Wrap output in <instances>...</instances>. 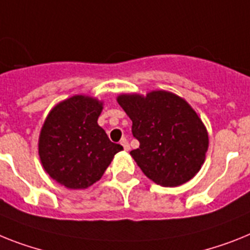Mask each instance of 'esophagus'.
<instances>
[{
    "label": "esophagus",
    "mask_w": 250,
    "mask_h": 250,
    "mask_svg": "<svg viewBox=\"0 0 250 250\" xmlns=\"http://www.w3.org/2000/svg\"><path fill=\"white\" fill-rule=\"evenodd\" d=\"M121 144H122V146H123V148H125V151H129V144H128V141H127V140H125V138H122V141H121Z\"/></svg>",
    "instance_id": "1"
}]
</instances>
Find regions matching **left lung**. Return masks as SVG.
Here are the masks:
<instances>
[{
    "label": "left lung",
    "instance_id": "obj_1",
    "mask_svg": "<svg viewBox=\"0 0 250 250\" xmlns=\"http://www.w3.org/2000/svg\"><path fill=\"white\" fill-rule=\"evenodd\" d=\"M119 105L132 121V135L140 147L132 157L145 175L163 187H178L202 167L208 135L186 100L167 91L121 95Z\"/></svg>",
    "mask_w": 250,
    "mask_h": 250
}]
</instances>
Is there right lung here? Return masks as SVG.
Returning <instances> with one entry per match:
<instances>
[{"label": "right lung", "mask_w": 250, "mask_h": 250, "mask_svg": "<svg viewBox=\"0 0 250 250\" xmlns=\"http://www.w3.org/2000/svg\"><path fill=\"white\" fill-rule=\"evenodd\" d=\"M102 103L76 95L54 106L39 137V156L50 178L83 189L103 177L113 156L123 150L98 125Z\"/></svg>", "instance_id": "1"}]
</instances>
